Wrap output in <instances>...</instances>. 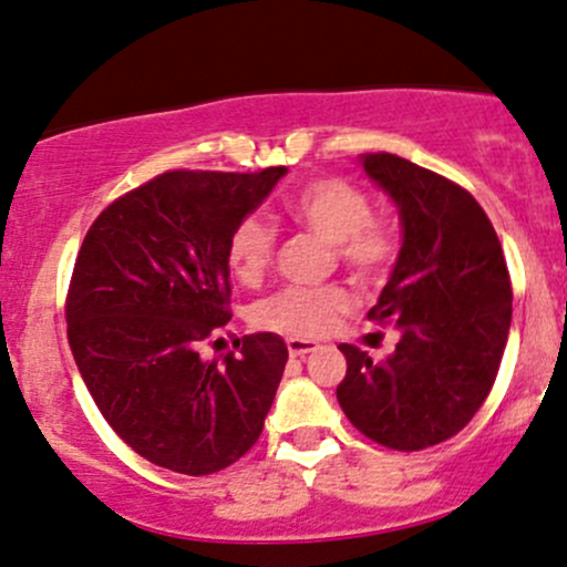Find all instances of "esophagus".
I'll use <instances>...</instances> for the list:
<instances>
[{
    "label": "esophagus",
    "mask_w": 567,
    "mask_h": 567,
    "mask_svg": "<svg viewBox=\"0 0 567 567\" xmlns=\"http://www.w3.org/2000/svg\"><path fill=\"white\" fill-rule=\"evenodd\" d=\"M315 350H318V342H315V339H303V337L288 339V353L293 355V359H301V355L315 353Z\"/></svg>",
    "instance_id": "34e87169"
}]
</instances>
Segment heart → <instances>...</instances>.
Instances as JSON below:
<instances>
[{
  "instance_id": "heart-1",
  "label": "heart",
  "mask_w": 567,
  "mask_h": 567,
  "mask_svg": "<svg viewBox=\"0 0 567 567\" xmlns=\"http://www.w3.org/2000/svg\"><path fill=\"white\" fill-rule=\"evenodd\" d=\"M285 212L301 228L333 244V252L359 277H378L396 255L391 225L372 217V200L344 178H318L296 189ZM277 230L260 214L238 219L228 238V266L238 282H258L271 266ZM353 307L342 288H290L266 296L252 307V323L260 329L309 337L331 329Z\"/></svg>"
}]
</instances>
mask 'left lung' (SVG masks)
<instances>
[{
    "instance_id": "8db88e82",
    "label": "left lung",
    "mask_w": 567,
    "mask_h": 567,
    "mask_svg": "<svg viewBox=\"0 0 567 567\" xmlns=\"http://www.w3.org/2000/svg\"><path fill=\"white\" fill-rule=\"evenodd\" d=\"M367 176L399 208L402 247L374 323L396 326V350L372 361L339 344L348 374L337 399L359 432L393 451L454 437L492 391L511 329L503 247L478 200L396 154H361Z\"/></svg>"
}]
</instances>
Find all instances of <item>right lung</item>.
<instances>
[{
	"label": "right lung",
	"instance_id": "right-lung-1",
	"mask_svg": "<svg viewBox=\"0 0 567 567\" xmlns=\"http://www.w3.org/2000/svg\"><path fill=\"white\" fill-rule=\"evenodd\" d=\"M288 168L171 171L105 208L68 293V339L94 404L152 464L184 475L228 467L258 443L288 348L271 331L200 359L230 320L228 238Z\"/></svg>",
	"mask_w": 567,
	"mask_h": 567
}]
</instances>
